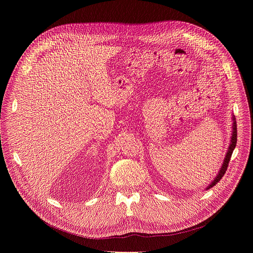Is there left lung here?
Here are the masks:
<instances>
[{
    "label": "left lung",
    "mask_w": 253,
    "mask_h": 253,
    "mask_svg": "<svg viewBox=\"0 0 253 253\" xmlns=\"http://www.w3.org/2000/svg\"><path fill=\"white\" fill-rule=\"evenodd\" d=\"M233 120H234V118H233ZM236 142H237V128H236V121H234V122H233V132H232V137H231V144H230V146H229V148H228L227 154H226V156H225L223 165H222L221 169L219 170L217 176H216V178L213 180L212 183H211L206 189H209V188L213 187L215 184H217V183L220 181V179L224 176V174H225V172H226V170H227V167H228V164H229V161H230L232 152H233V150H234V148H235V146H236Z\"/></svg>",
    "instance_id": "1"
}]
</instances>
